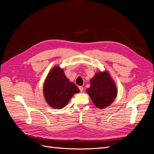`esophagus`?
Here are the masks:
<instances>
[{
  "label": "esophagus",
  "instance_id": "1",
  "mask_svg": "<svg viewBox=\"0 0 154 154\" xmlns=\"http://www.w3.org/2000/svg\"><path fill=\"white\" fill-rule=\"evenodd\" d=\"M79 89H80V92H83V87H82V86L79 87Z\"/></svg>",
  "mask_w": 154,
  "mask_h": 154
}]
</instances>
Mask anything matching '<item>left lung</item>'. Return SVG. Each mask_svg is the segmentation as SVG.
I'll list each match as a JSON object with an SVG mask.
<instances>
[{
	"label": "left lung",
	"instance_id": "8db88e82",
	"mask_svg": "<svg viewBox=\"0 0 154 154\" xmlns=\"http://www.w3.org/2000/svg\"><path fill=\"white\" fill-rule=\"evenodd\" d=\"M90 82L91 86L86 92L97 108L103 109L113 103L118 89L108 71L96 72Z\"/></svg>",
	"mask_w": 154,
	"mask_h": 154
}]
</instances>
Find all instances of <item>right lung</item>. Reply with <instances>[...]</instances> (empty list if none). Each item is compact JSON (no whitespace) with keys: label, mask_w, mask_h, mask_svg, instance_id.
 Returning a JSON list of instances; mask_svg holds the SVG:
<instances>
[{"label":"right lung","mask_w":154,"mask_h":154,"mask_svg":"<svg viewBox=\"0 0 154 154\" xmlns=\"http://www.w3.org/2000/svg\"><path fill=\"white\" fill-rule=\"evenodd\" d=\"M79 92L77 86L66 77L63 69L56 66L51 69L43 87L44 96L50 106L57 109L63 108Z\"/></svg>","instance_id":"obj_1"}]
</instances>
